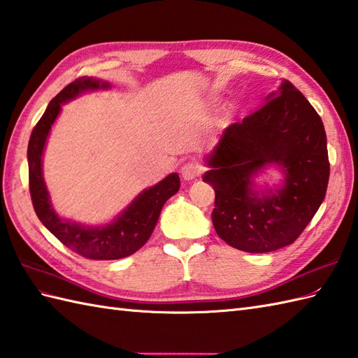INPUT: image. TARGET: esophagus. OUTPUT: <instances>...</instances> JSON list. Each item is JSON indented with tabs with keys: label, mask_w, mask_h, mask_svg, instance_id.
Segmentation results:
<instances>
[{
	"label": "esophagus",
	"mask_w": 358,
	"mask_h": 358,
	"mask_svg": "<svg viewBox=\"0 0 358 358\" xmlns=\"http://www.w3.org/2000/svg\"><path fill=\"white\" fill-rule=\"evenodd\" d=\"M201 173H202V165L199 162H196V161L187 162L180 170L182 178H184L185 180H193L197 176H201Z\"/></svg>",
	"instance_id": "1"
}]
</instances>
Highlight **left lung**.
<instances>
[{"instance_id": "1", "label": "left lung", "mask_w": 358, "mask_h": 358, "mask_svg": "<svg viewBox=\"0 0 358 358\" xmlns=\"http://www.w3.org/2000/svg\"><path fill=\"white\" fill-rule=\"evenodd\" d=\"M269 163L285 173L284 185L256 192L252 178ZM206 164L211 170L203 180L216 193L214 229L246 252L275 251L296 241L320 208L329 180L322 119L288 81L265 106L225 129Z\"/></svg>"}]
</instances>
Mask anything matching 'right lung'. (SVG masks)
<instances>
[{"instance_id":"right-lung-1","label":"right lung","mask_w":358,"mask_h":358,"mask_svg":"<svg viewBox=\"0 0 358 358\" xmlns=\"http://www.w3.org/2000/svg\"><path fill=\"white\" fill-rule=\"evenodd\" d=\"M108 87L107 83L87 76L70 83L47 106L44 115L31 130L27 147L29 189L38 219L69 250L90 260H115L136 252L152 236L164 203L173 194H176L180 187L179 174H169L155 187L144 189L113 224L106 227H84L76 222L61 219L55 213L41 169L47 136L64 102L76 98L83 92L108 89Z\"/></svg>"}]
</instances>
